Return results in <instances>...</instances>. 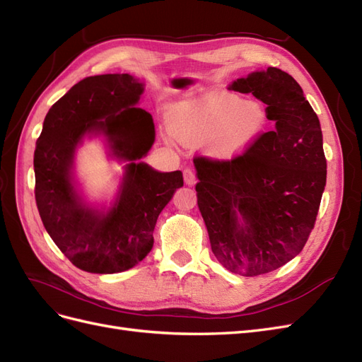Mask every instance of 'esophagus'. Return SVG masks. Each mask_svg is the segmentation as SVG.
<instances>
[{"label":"esophagus","mask_w":362,"mask_h":362,"mask_svg":"<svg viewBox=\"0 0 362 362\" xmlns=\"http://www.w3.org/2000/svg\"><path fill=\"white\" fill-rule=\"evenodd\" d=\"M184 182L187 185H194L196 184V177L194 173L190 169H185L184 170Z\"/></svg>","instance_id":"1"}]
</instances>
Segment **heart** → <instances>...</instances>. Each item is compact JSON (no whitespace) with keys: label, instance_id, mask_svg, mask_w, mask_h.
<instances>
[{"label":"heart","instance_id":"b5f03b06","mask_svg":"<svg viewBox=\"0 0 362 362\" xmlns=\"http://www.w3.org/2000/svg\"><path fill=\"white\" fill-rule=\"evenodd\" d=\"M170 134L185 146L206 144L210 156L229 161L254 146L269 124L266 107L235 93L210 92L168 107Z\"/></svg>","mask_w":362,"mask_h":362}]
</instances>
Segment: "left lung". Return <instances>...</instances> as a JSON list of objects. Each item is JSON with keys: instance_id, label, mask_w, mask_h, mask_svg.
Listing matches in <instances>:
<instances>
[{"instance_id": "8db88e82", "label": "left lung", "mask_w": 362, "mask_h": 362, "mask_svg": "<svg viewBox=\"0 0 362 362\" xmlns=\"http://www.w3.org/2000/svg\"><path fill=\"white\" fill-rule=\"evenodd\" d=\"M267 105L273 131L231 161L194 158L198 206L221 264L242 276L276 270L303 249L326 185L320 120L278 68L228 86Z\"/></svg>"}]
</instances>
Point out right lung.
<instances>
[{"label":"right lung","mask_w":362,"mask_h":362,"mask_svg":"<svg viewBox=\"0 0 362 362\" xmlns=\"http://www.w3.org/2000/svg\"><path fill=\"white\" fill-rule=\"evenodd\" d=\"M145 83L129 74L87 76L54 104L35 151L36 204L54 243L89 273L125 272L154 246L163 208L182 187V172H158L141 161L156 141L152 116L139 108ZM101 138L107 156L124 163L110 203L86 199L74 172L86 139Z\"/></svg>","instance_id":"obj_1"}]
</instances>
